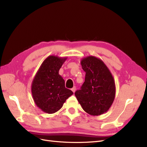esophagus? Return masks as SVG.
I'll list each match as a JSON object with an SVG mask.
<instances>
[{
	"mask_svg": "<svg viewBox=\"0 0 147 147\" xmlns=\"http://www.w3.org/2000/svg\"><path fill=\"white\" fill-rule=\"evenodd\" d=\"M71 90H72L73 91V92L74 93L75 92V91H76V87L75 86H74L72 89H71Z\"/></svg>",
	"mask_w": 147,
	"mask_h": 147,
	"instance_id": "obj_1",
	"label": "esophagus"
}]
</instances>
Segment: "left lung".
I'll return each instance as SVG.
<instances>
[{
	"mask_svg": "<svg viewBox=\"0 0 147 147\" xmlns=\"http://www.w3.org/2000/svg\"><path fill=\"white\" fill-rule=\"evenodd\" d=\"M85 80L75 95L85 112L92 116L107 112L112 105L116 88L113 75L100 59L92 56L82 59Z\"/></svg>",
	"mask_w": 147,
	"mask_h": 147,
	"instance_id": "obj_1",
	"label": "left lung"
}]
</instances>
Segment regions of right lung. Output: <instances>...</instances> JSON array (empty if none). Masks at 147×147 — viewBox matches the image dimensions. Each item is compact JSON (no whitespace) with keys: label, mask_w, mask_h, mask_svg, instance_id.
<instances>
[{"label":"right lung","mask_w":147,"mask_h":147,"mask_svg":"<svg viewBox=\"0 0 147 147\" xmlns=\"http://www.w3.org/2000/svg\"><path fill=\"white\" fill-rule=\"evenodd\" d=\"M67 57L49 56L43 61L31 85L35 104L43 112L51 114L63 107L73 92L65 87V82L59 70Z\"/></svg>","instance_id":"right-lung-1"}]
</instances>
